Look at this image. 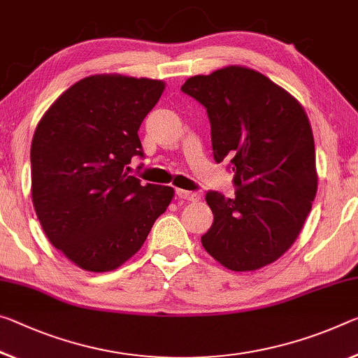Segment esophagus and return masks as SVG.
<instances>
[{"label":"esophagus","mask_w":358,"mask_h":358,"mask_svg":"<svg viewBox=\"0 0 358 358\" xmlns=\"http://www.w3.org/2000/svg\"><path fill=\"white\" fill-rule=\"evenodd\" d=\"M177 196L183 201H191V202H197L201 199L199 192H192V191H185V189H177Z\"/></svg>","instance_id":"obj_1"}]
</instances>
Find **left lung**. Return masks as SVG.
<instances>
[{
    "instance_id": "obj_1",
    "label": "left lung",
    "mask_w": 358,
    "mask_h": 358,
    "mask_svg": "<svg viewBox=\"0 0 358 358\" xmlns=\"http://www.w3.org/2000/svg\"><path fill=\"white\" fill-rule=\"evenodd\" d=\"M181 90L206 106L213 157L229 161L236 197L208 191V255L237 272L257 271L290 248L317 192L314 135L301 103L268 76L231 65Z\"/></svg>"
}]
</instances>
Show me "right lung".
<instances>
[{
    "label": "right lung",
    "instance_id": "add662e5",
    "mask_svg": "<svg viewBox=\"0 0 358 358\" xmlns=\"http://www.w3.org/2000/svg\"><path fill=\"white\" fill-rule=\"evenodd\" d=\"M166 83L94 75L73 84L38 122L31 199L44 234L79 268L108 272L137 253L173 188L129 175L143 157L138 129Z\"/></svg>",
    "mask_w": 358,
    "mask_h": 358
}]
</instances>
